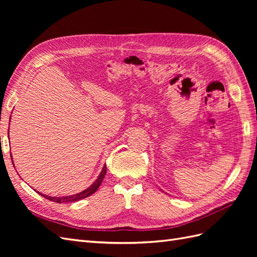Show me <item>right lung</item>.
<instances>
[{
	"label": "right lung",
	"mask_w": 257,
	"mask_h": 257,
	"mask_svg": "<svg viewBox=\"0 0 257 257\" xmlns=\"http://www.w3.org/2000/svg\"><path fill=\"white\" fill-rule=\"evenodd\" d=\"M10 131V130H9ZM12 157V155H11ZM13 161V159H12ZM13 164H14V161H13ZM107 173V167L106 165L103 167L102 172H100L99 176L97 177L96 180L93 182V184H91L88 189H85L84 191L80 192V193H77V194H74V195H69V196H62V197H52V196H48V195H45V194H42L40 192H37L40 195H42L43 197L47 198L51 201H54V203H59V204H62V203H74V201H78L80 199H83L85 197H89L90 195H92L93 193H95L97 191V189L99 188L100 183H102L103 179L105 177Z\"/></svg>",
	"instance_id": "obj_1"
}]
</instances>
